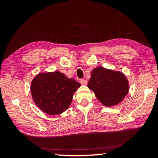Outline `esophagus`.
Returning a JSON list of instances; mask_svg holds the SVG:
<instances>
[{"label": "esophagus", "mask_w": 158, "mask_h": 158, "mask_svg": "<svg viewBox=\"0 0 158 158\" xmlns=\"http://www.w3.org/2000/svg\"><path fill=\"white\" fill-rule=\"evenodd\" d=\"M80 83H81L82 85H87L88 81H87V80H85V79H81L80 80Z\"/></svg>", "instance_id": "1"}]
</instances>
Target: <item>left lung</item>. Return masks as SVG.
<instances>
[{
	"instance_id": "left-lung-1",
	"label": "left lung",
	"mask_w": 158,
	"mask_h": 158,
	"mask_svg": "<svg viewBox=\"0 0 158 158\" xmlns=\"http://www.w3.org/2000/svg\"><path fill=\"white\" fill-rule=\"evenodd\" d=\"M88 87L103 105L109 107L122 102L129 91L128 81L122 73L104 67L92 70Z\"/></svg>"
}]
</instances>
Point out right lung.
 <instances>
[{
	"mask_svg": "<svg viewBox=\"0 0 158 158\" xmlns=\"http://www.w3.org/2000/svg\"><path fill=\"white\" fill-rule=\"evenodd\" d=\"M81 84L59 71L39 73L32 79V97L36 105L48 115H59L69 108Z\"/></svg>",
	"mask_w": 158,
	"mask_h": 158,
	"instance_id": "add662e5",
	"label": "right lung"
}]
</instances>
